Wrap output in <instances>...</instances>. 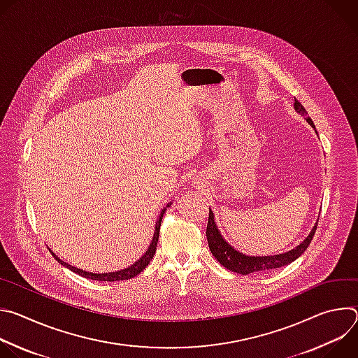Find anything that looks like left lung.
Masks as SVG:
<instances>
[{
  "label": "left lung",
  "mask_w": 358,
  "mask_h": 358,
  "mask_svg": "<svg viewBox=\"0 0 358 358\" xmlns=\"http://www.w3.org/2000/svg\"><path fill=\"white\" fill-rule=\"evenodd\" d=\"M293 106H294V110L297 113H300L301 116L308 115V112H306V109L300 105L299 100L294 99ZM306 120H308V123L313 129H316L315 123L310 117H308ZM316 229H317V224L313 227V229L308 238H306L299 246H296L294 249H292L289 252H283V253H278V255H262V257H253V255L242 253L241 250L235 249L234 246L229 245V242H227L224 239V236L218 231L217 224L214 221V213L210 208V217H208V225H207V239H208V246H210L211 253L214 255V258L224 268H227L232 272L241 273V275H249V273H255V272L282 268V266L289 265L293 261H296L299 257H301V253L310 245V242L316 234Z\"/></svg>",
  "instance_id": "8db88e82"
}]
</instances>
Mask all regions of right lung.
I'll return each mask as SVG.
<instances>
[{
    "mask_svg": "<svg viewBox=\"0 0 358 358\" xmlns=\"http://www.w3.org/2000/svg\"><path fill=\"white\" fill-rule=\"evenodd\" d=\"M171 206V202L167 203V207ZM166 213V208L162 210V214L159 217V221L156 224V232H155V236H152V241L148 246V249L144 252L143 257L136 261L131 266L126 268V269H122V271H117V272H109V273H93V272H86L83 269H79V268H75L66 262H64L62 259H59L57 255L49 249V252L52 253V257L64 266H66L68 269H71L72 272L83 276V278H89V279H93V280H100V282H116V280H127V279H131L134 276H137L140 272H143L145 269V266H148L150 261L152 259V257H155L156 253V248H157V242H159V235H160V227H162V220H163V215Z\"/></svg>",
    "mask_w": 358,
    "mask_h": 358,
    "instance_id": "right-lung-1",
    "label": "right lung"
}]
</instances>
